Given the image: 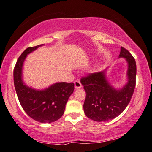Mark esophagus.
<instances>
[{"mask_svg": "<svg viewBox=\"0 0 152 152\" xmlns=\"http://www.w3.org/2000/svg\"><path fill=\"white\" fill-rule=\"evenodd\" d=\"M82 85L81 84V82L79 80H76L75 82V88H82Z\"/></svg>", "mask_w": 152, "mask_h": 152, "instance_id": "34e87169", "label": "esophagus"}]
</instances>
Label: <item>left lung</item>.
<instances>
[{
	"label": "left lung",
	"instance_id": "obj_1",
	"mask_svg": "<svg viewBox=\"0 0 152 152\" xmlns=\"http://www.w3.org/2000/svg\"><path fill=\"white\" fill-rule=\"evenodd\" d=\"M119 57L125 58L128 63V82L122 89L116 90L108 83L105 71L90 73L80 80L86 93L84 113L94 121H108L116 118L126 109L132 99L136 86V61L123 47L120 49Z\"/></svg>",
	"mask_w": 152,
	"mask_h": 152
}]
</instances>
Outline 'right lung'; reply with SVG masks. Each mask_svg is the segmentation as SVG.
<instances>
[{"label": "right lung", "mask_w": 152, "mask_h": 152, "mask_svg": "<svg viewBox=\"0 0 152 152\" xmlns=\"http://www.w3.org/2000/svg\"><path fill=\"white\" fill-rule=\"evenodd\" d=\"M43 44L24 50L14 68V83L20 105L26 113L36 121L50 123L63 115L66 104L73 93L74 83L58 82L43 91L27 86L22 80V66L27 55Z\"/></svg>", "instance_id": "1"}]
</instances>
